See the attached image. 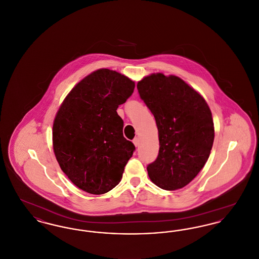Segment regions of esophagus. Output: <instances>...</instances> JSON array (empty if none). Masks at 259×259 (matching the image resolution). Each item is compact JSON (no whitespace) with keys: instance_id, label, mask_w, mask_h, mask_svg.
<instances>
[{"instance_id":"obj_1","label":"esophagus","mask_w":259,"mask_h":259,"mask_svg":"<svg viewBox=\"0 0 259 259\" xmlns=\"http://www.w3.org/2000/svg\"><path fill=\"white\" fill-rule=\"evenodd\" d=\"M133 143H134V145H135L136 147H139V145H140V140H139V138H135V139L133 140Z\"/></svg>"}]
</instances>
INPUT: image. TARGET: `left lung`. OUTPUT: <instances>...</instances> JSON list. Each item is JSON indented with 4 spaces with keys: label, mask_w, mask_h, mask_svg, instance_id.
Masks as SVG:
<instances>
[{
    "label": "left lung",
    "mask_w": 259,
    "mask_h": 259,
    "mask_svg": "<svg viewBox=\"0 0 259 259\" xmlns=\"http://www.w3.org/2000/svg\"><path fill=\"white\" fill-rule=\"evenodd\" d=\"M140 98L153 114L159 138L158 156L148 177L165 190L188 185L202 170L212 148L214 129L209 106L176 75H148L137 84Z\"/></svg>",
    "instance_id": "1"
}]
</instances>
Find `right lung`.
I'll return each instance as SVG.
<instances>
[{"mask_svg":"<svg viewBox=\"0 0 259 259\" xmlns=\"http://www.w3.org/2000/svg\"><path fill=\"white\" fill-rule=\"evenodd\" d=\"M135 82L101 69L78 82L64 100L53 123V149L62 171L91 194H104L119 184L135 146L123 137L117 108Z\"/></svg>","mask_w":259,"mask_h":259,"instance_id":"add662e5","label":"right lung"}]
</instances>
